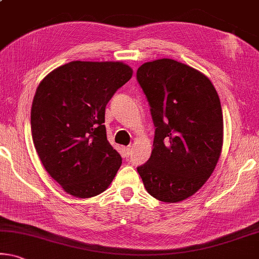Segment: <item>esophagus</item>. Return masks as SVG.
<instances>
[{"instance_id":"esophagus-1","label":"esophagus","mask_w":259,"mask_h":259,"mask_svg":"<svg viewBox=\"0 0 259 259\" xmlns=\"http://www.w3.org/2000/svg\"><path fill=\"white\" fill-rule=\"evenodd\" d=\"M123 151H124V155H125V157L128 158L129 155L131 154V151H133V147H131V146H126V147H124V150H123Z\"/></svg>"}]
</instances>
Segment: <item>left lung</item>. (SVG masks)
<instances>
[{
  "mask_svg": "<svg viewBox=\"0 0 259 259\" xmlns=\"http://www.w3.org/2000/svg\"><path fill=\"white\" fill-rule=\"evenodd\" d=\"M137 80L155 126L151 157L137 171L154 198L181 202L203 187L220 158L219 96L204 73L171 59L142 64Z\"/></svg>",
  "mask_w": 259,
  "mask_h": 259,
  "instance_id": "obj_1",
  "label": "left lung"
}]
</instances>
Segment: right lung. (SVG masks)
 Wrapping results in <instances>:
<instances>
[{
  "label": "right lung",
  "instance_id": "add662e5",
  "mask_svg": "<svg viewBox=\"0 0 259 259\" xmlns=\"http://www.w3.org/2000/svg\"><path fill=\"white\" fill-rule=\"evenodd\" d=\"M133 76L122 62L72 61L40 81L31 109L34 147L45 169L78 198L104 192L122 158L107 141L108 101Z\"/></svg>",
  "mask_w": 259,
  "mask_h": 259
}]
</instances>
